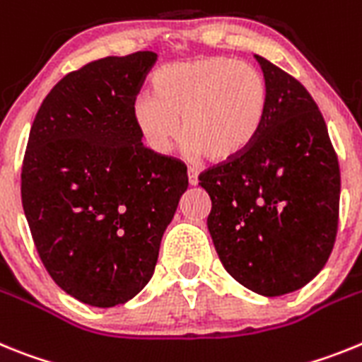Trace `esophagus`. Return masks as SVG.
Instances as JSON below:
<instances>
[{
	"instance_id": "1",
	"label": "esophagus",
	"mask_w": 362,
	"mask_h": 362,
	"mask_svg": "<svg viewBox=\"0 0 362 362\" xmlns=\"http://www.w3.org/2000/svg\"><path fill=\"white\" fill-rule=\"evenodd\" d=\"M187 180H189V185L199 184V173L194 171V169H189V171H187Z\"/></svg>"
}]
</instances>
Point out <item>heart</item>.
Returning <instances> with one entry per match:
<instances>
[{"mask_svg": "<svg viewBox=\"0 0 362 362\" xmlns=\"http://www.w3.org/2000/svg\"><path fill=\"white\" fill-rule=\"evenodd\" d=\"M153 86L155 96L134 100L133 118L156 155H165L182 134L193 155L231 162L257 142L266 124L268 80L235 58L209 56L165 65Z\"/></svg>", "mask_w": 362, "mask_h": 362, "instance_id": "obj_1", "label": "heart"}]
</instances>
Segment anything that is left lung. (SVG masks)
Segmentation results:
<instances>
[{
	"mask_svg": "<svg viewBox=\"0 0 362 362\" xmlns=\"http://www.w3.org/2000/svg\"><path fill=\"white\" fill-rule=\"evenodd\" d=\"M269 87L266 124L238 158L200 175L207 229L226 272L264 297L325 268L339 222L341 173L328 127L300 81L255 56Z\"/></svg>",
	"mask_w": 362,
	"mask_h": 362,
	"instance_id": "obj_1",
	"label": "left lung"
}]
</instances>
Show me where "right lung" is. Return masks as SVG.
<instances>
[{
	"instance_id": "1",
	"label": "right lung",
	"mask_w": 362,
	"mask_h": 362,
	"mask_svg": "<svg viewBox=\"0 0 362 362\" xmlns=\"http://www.w3.org/2000/svg\"><path fill=\"white\" fill-rule=\"evenodd\" d=\"M156 52L107 56L43 100L21 169V202L52 281L80 303L125 304L155 273L187 189L185 165L142 144L133 105Z\"/></svg>"
}]
</instances>
